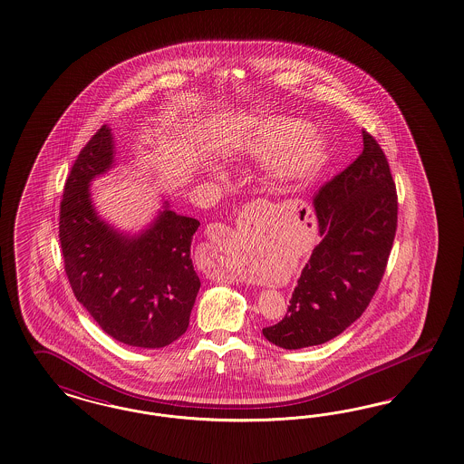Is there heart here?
<instances>
[{
    "label": "heart",
    "mask_w": 464,
    "mask_h": 464,
    "mask_svg": "<svg viewBox=\"0 0 464 464\" xmlns=\"http://www.w3.org/2000/svg\"><path fill=\"white\" fill-rule=\"evenodd\" d=\"M282 141L285 144L280 146L270 163V172L275 179L289 180L304 177L320 163L324 156L322 140L308 132L303 121L287 119L268 121L256 150L270 151Z\"/></svg>",
    "instance_id": "obj_1"
}]
</instances>
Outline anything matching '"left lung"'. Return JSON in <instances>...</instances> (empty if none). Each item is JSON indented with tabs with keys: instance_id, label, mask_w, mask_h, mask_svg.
<instances>
[{
	"instance_id": "8db88e82",
	"label": "left lung",
	"mask_w": 464,
	"mask_h": 464,
	"mask_svg": "<svg viewBox=\"0 0 464 464\" xmlns=\"http://www.w3.org/2000/svg\"><path fill=\"white\" fill-rule=\"evenodd\" d=\"M362 153L313 196L320 244L297 278L287 314L263 335L278 347L326 343L356 322L383 278L397 230L387 156L362 130Z\"/></svg>"
}]
</instances>
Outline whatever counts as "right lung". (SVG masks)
Masks as SVG:
<instances>
[{
  "label": "right lung",
  "mask_w": 464,
  "mask_h": 464,
  "mask_svg": "<svg viewBox=\"0 0 464 464\" xmlns=\"http://www.w3.org/2000/svg\"><path fill=\"white\" fill-rule=\"evenodd\" d=\"M111 161V132L103 125L73 161L60 203L65 274L77 301L110 337L165 347L188 330L201 285L190 259L199 222L167 208L140 237L113 232L89 199V182Z\"/></svg>",
  "instance_id": "1"
}]
</instances>
